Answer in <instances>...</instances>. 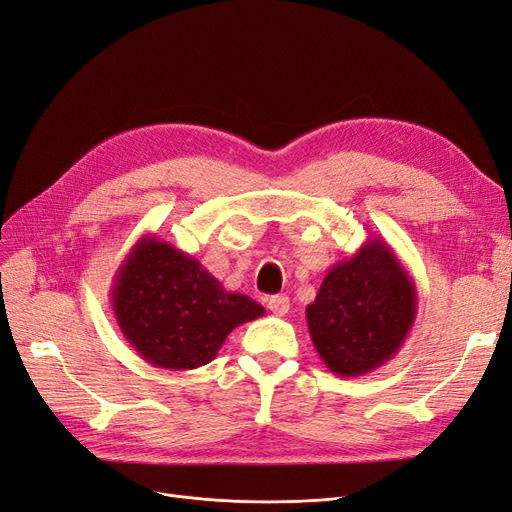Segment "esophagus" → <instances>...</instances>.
<instances>
[{"label":"esophagus","instance_id":"1","mask_svg":"<svg viewBox=\"0 0 512 512\" xmlns=\"http://www.w3.org/2000/svg\"><path fill=\"white\" fill-rule=\"evenodd\" d=\"M269 309L275 313V315H286L288 309H290V298L288 296H271L269 298Z\"/></svg>","mask_w":512,"mask_h":512}]
</instances>
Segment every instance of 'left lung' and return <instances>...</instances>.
Returning <instances> with one entry per match:
<instances>
[{
    "mask_svg": "<svg viewBox=\"0 0 512 512\" xmlns=\"http://www.w3.org/2000/svg\"><path fill=\"white\" fill-rule=\"evenodd\" d=\"M413 277L381 237L326 273L307 324L315 351L341 377H360L394 358L413 328Z\"/></svg>",
    "mask_w": 512,
    "mask_h": 512,
    "instance_id": "1",
    "label": "left lung"
}]
</instances>
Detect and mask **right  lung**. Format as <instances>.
<instances>
[{
  "label": "right lung",
  "instance_id": "right-lung-1",
  "mask_svg": "<svg viewBox=\"0 0 512 512\" xmlns=\"http://www.w3.org/2000/svg\"><path fill=\"white\" fill-rule=\"evenodd\" d=\"M112 309L137 354L165 370L211 362L233 328L264 313L250 296L226 292L197 258L152 235L118 267Z\"/></svg>",
  "mask_w": 512,
  "mask_h": 512
}]
</instances>
